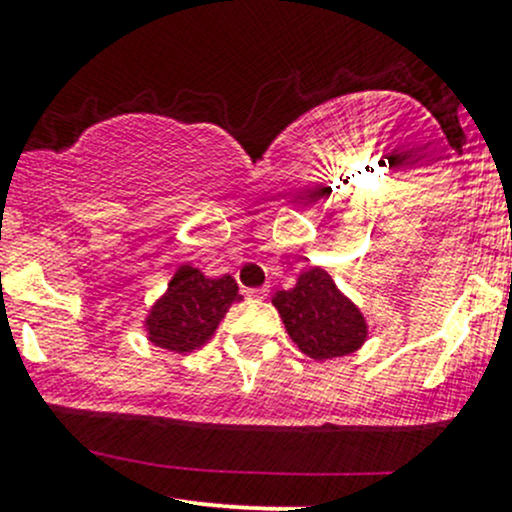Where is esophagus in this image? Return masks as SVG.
<instances>
[{
  "label": "esophagus",
  "instance_id": "1",
  "mask_svg": "<svg viewBox=\"0 0 512 512\" xmlns=\"http://www.w3.org/2000/svg\"><path fill=\"white\" fill-rule=\"evenodd\" d=\"M247 297L252 299H265L267 297V287H260V289H245Z\"/></svg>",
  "mask_w": 512,
  "mask_h": 512
}]
</instances>
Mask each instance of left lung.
Wrapping results in <instances>:
<instances>
[{"mask_svg": "<svg viewBox=\"0 0 512 512\" xmlns=\"http://www.w3.org/2000/svg\"><path fill=\"white\" fill-rule=\"evenodd\" d=\"M272 304L299 352L317 361L352 354L369 337L361 309L322 267L302 272L292 289L275 292Z\"/></svg>", "mask_w": 512, "mask_h": 512, "instance_id": "1", "label": "left lung"}]
</instances>
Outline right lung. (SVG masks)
I'll list each match as a JSON object with an SVG mask.
<instances>
[{"label":"right lung","instance_id":"obj_1","mask_svg":"<svg viewBox=\"0 0 512 512\" xmlns=\"http://www.w3.org/2000/svg\"><path fill=\"white\" fill-rule=\"evenodd\" d=\"M237 282L230 275L208 277L198 267L180 265L168 289L156 299L143 329L148 342L175 354L205 347L225 317L230 304L240 302Z\"/></svg>","mask_w":512,"mask_h":512}]
</instances>
